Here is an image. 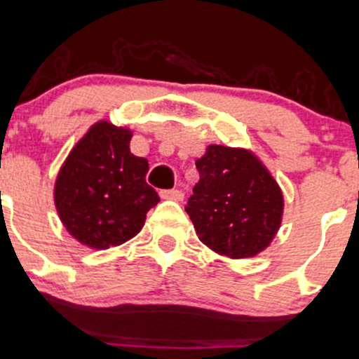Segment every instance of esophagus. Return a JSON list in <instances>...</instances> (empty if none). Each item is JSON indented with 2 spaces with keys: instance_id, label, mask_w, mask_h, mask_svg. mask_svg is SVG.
Returning <instances> with one entry per match:
<instances>
[{
  "instance_id": "esophagus-1",
  "label": "esophagus",
  "mask_w": 359,
  "mask_h": 359,
  "mask_svg": "<svg viewBox=\"0 0 359 359\" xmlns=\"http://www.w3.org/2000/svg\"><path fill=\"white\" fill-rule=\"evenodd\" d=\"M159 196L163 200H175V202H180L184 198V193L179 189H163L159 193Z\"/></svg>"
}]
</instances>
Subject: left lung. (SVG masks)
I'll return each mask as SVG.
<instances>
[{"instance_id":"obj_1","label":"left lung","mask_w":359,"mask_h":359,"mask_svg":"<svg viewBox=\"0 0 359 359\" xmlns=\"http://www.w3.org/2000/svg\"><path fill=\"white\" fill-rule=\"evenodd\" d=\"M200 180L186 212L205 246L230 259H248L266 250L283 216V193L246 149L209 145L196 159Z\"/></svg>"}]
</instances>
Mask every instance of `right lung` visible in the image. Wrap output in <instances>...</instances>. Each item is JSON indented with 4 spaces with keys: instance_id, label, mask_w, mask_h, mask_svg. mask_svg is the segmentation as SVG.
<instances>
[{
    "instance_id": "right-lung-1",
    "label": "right lung",
    "mask_w": 359,
    "mask_h": 359,
    "mask_svg": "<svg viewBox=\"0 0 359 359\" xmlns=\"http://www.w3.org/2000/svg\"><path fill=\"white\" fill-rule=\"evenodd\" d=\"M130 138L126 127L93 123L56 177L55 205L63 226L93 250L133 239L159 202L145 180L149 161L130 154Z\"/></svg>"
}]
</instances>
